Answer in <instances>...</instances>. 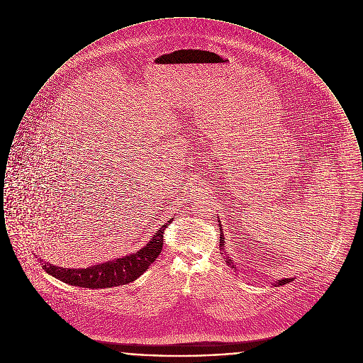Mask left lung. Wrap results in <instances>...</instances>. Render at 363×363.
<instances>
[{"label":"left lung","instance_id":"left-lung-1","mask_svg":"<svg viewBox=\"0 0 363 363\" xmlns=\"http://www.w3.org/2000/svg\"><path fill=\"white\" fill-rule=\"evenodd\" d=\"M219 230H220V247H222V250H223V246H225V242H223V233H222V225H220V222H219ZM227 264L228 265H231L233 268H234V265H233V261L228 259H227ZM294 279H283V280H277V283H275V286H283V284H287V283H290V281H293Z\"/></svg>","mask_w":363,"mask_h":363}]
</instances>
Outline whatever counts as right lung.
Returning a JSON list of instances; mask_svg holds the SVG:
<instances>
[{
  "label": "right lung",
  "mask_w": 363,
  "mask_h": 363,
  "mask_svg": "<svg viewBox=\"0 0 363 363\" xmlns=\"http://www.w3.org/2000/svg\"><path fill=\"white\" fill-rule=\"evenodd\" d=\"M170 222H173V219H170L167 223ZM167 223L162 225L150 242L133 255L92 265L84 269H68L62 267H55L50 262H45L40 259L42 268L49 275L57 277L64 283L84 289H108L128 284L141 277L160 255L163 247V234Z\"/></svg>",
  "instance_id": "obj_1"
}]
</instances>
